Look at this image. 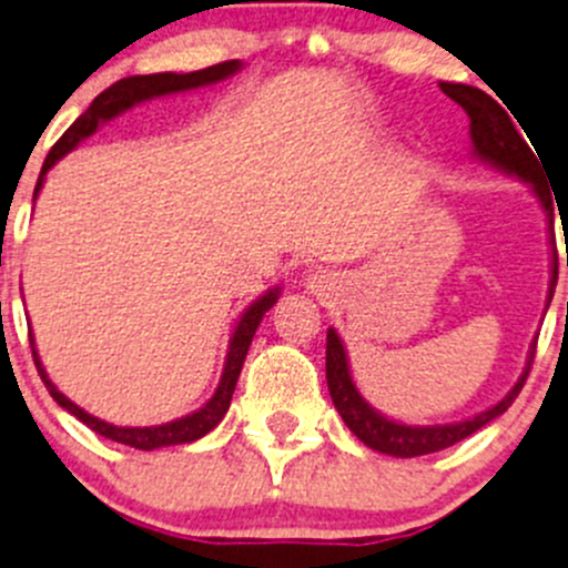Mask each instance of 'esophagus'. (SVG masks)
<instances>
[{
    "instance_id": "34e87169",
    "label": "esophagus",
    "mask_w": 568,
    "mask_h": 568,
    "mask_svg": "<svg viewBox=\"0 0 568 568\" xmlns=\"http://www.w3.org/2000/svg\"><path fill=\"white\" fill-rule=\"evenodd\" d=\"M313 283H321V274H316V277H313Z\"/></svg>"
}]
</instances>
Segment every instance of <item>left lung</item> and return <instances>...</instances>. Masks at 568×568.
<instances>
[{"mask_svg":"<svg viewBox=\"0 0 568 568\" xmlns=\"http://www.w3.org/2000/svg\"><path fill=\"white\" fill-rule=\"evenodd\" d=\"M439 88H443V93L448 95V99H454L456 104L469 114V136H473L475 156L532 183V192L538 194L544 209H552L547 197V189L541 186V168H538L530 145L523 140L517 125H514L511 118L506 114V109L497 104L489 93H484V90L478 88H469V84L439 82ZM555 283H558V257L552 261L549 300H552L555 294ZM532 352H536V343H532ZM532 352L528 359V368L519 376L517 385L508 390L506 398L497 400L495 406H489V409L480 412V415L469 417V420L445 423V426H406V423L387 420L385 415H379V412L359 395L357 387H354L352 374H348L346 348H343V341L337 337L335 329L326 332V385H329L332 404H335L343 423L352 428L354 437H357L359 443L379 450V454L412 459V456H426L437 454V450L443 448H450V445L467 439L469 434L484 428L486 423H491L495 417H500L503 412L514 404V398L523 390L525 379H528Z\"/></svg>","mask_w":568,"mask_h":568,"instance_id":"8db88e82","label":"left lung"}]
</instances>
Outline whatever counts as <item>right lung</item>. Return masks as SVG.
Returning a JSON list of instances; mask_svg holds the SVG:
<instances>
[{
    "label": "right lung",
    "instance_id": "1",
    "mask_svg": "<svg viewBox=\"0 0 568 568\" xmlns=\"http://www.w3.org/2000/svg\"><path fill=\"white\" fill-rule=\"evenodd\" d=\"M236 71H242V62L227 60V62H220V65H211V68H203V71H192V73H151V77H129V79H120V82H114L112 88H106L104 93H101L99 99L88 106V112L79 114L77 123H73L71 129H68L65 134L54 142V148H51L49 156H45L43 170H40L36 197H38L40 186H43L45 173L54 168V162H60L65 153H71L73 148L79 145V142L88 140V136L93 134L101 123L118 118L120 112H125V109H131L134 104H142V101L159 99V95L186 93V90L205 88V84H216V82H222V79L233 77ZM277 300H280V288H272V291H266L261 300L252 302L247 311H244V316L239 318L236 329H233V335H231V346H227L225 368H222V379H220V385H216V393L211 395V398L205 400L197 412H192V415H186V417H178V420L164 423V426L131 428V426H112V423L99 420V417H93L90 412H84L82 406H77L71 398H65V395L57 390L54 382H51L49 374L43 371V363H40V357L36 352V343H32V357H36L38 374H40V379H43L45 390L51 393V398H54L62 409L71 412L73 417H79L84 426L93 428L95 434H101V437L112 439V443H120V445H129V448H136V450H156V448H168V445L194 443V439L205 437V434H209L211 428L222 420V417H225L227 406H231L233 390H236L239 374H242L244 357H247V352H250L252 335H255L261 318L266 316V311L268 307H274V302Z\"/></svg>",
    "mask_w": 568,
    "mask_h": 568
}]
</instances>
